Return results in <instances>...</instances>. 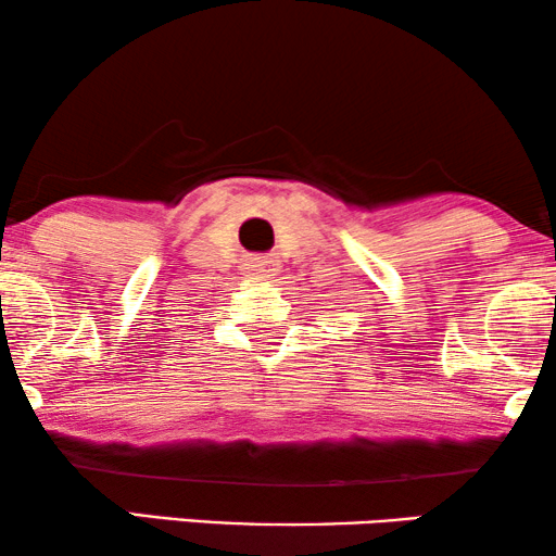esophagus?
Returning <instances> with one entry per match:
<instances>
[{
    "label": "esophagus",
    "mask_w": 556,
    "mask_h": 556,
    "mask_svg": "<svg viewBox=\"0 0 556 556\" xmlns=\"http://www.w3.org/2000/svg\"><path fill=\"white\" fill-rule=\"evenodd\" d=\"M245 270L250 276H261V278H270L276 276V263L270 257H250L245 263Z\"/></svg>",
    "instance_id": "esophagus-1"
}]
</instances>
